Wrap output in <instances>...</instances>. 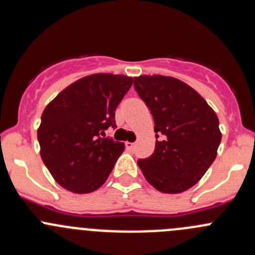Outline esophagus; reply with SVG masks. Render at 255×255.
I'll use <instances>...</instances> for the list:
<instances>
[{"instance_id":"obj_1","label":"esophagus","mask_w":255,"mask_h":255,"mask_svg":"<svg viewBox=\"0 0 255 255\" xmlns=\"http://www.w3.org/2000/svg\"><path fill=\"white\" fill-rule=\"evenodd\" d=\"M126 146H127V149L128 150H130V151H133L135 149V143H130V142H127L126 143Z\"/></svg>"}]
</instances>
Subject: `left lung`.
<instances>
[{"mask_svg":"<svg viewBox=\"0 0 255 255\" xmlns=\"http://www.w3.org/2000/svg\"><path fill=\"white\" fill-rule=\"evenodd\" d=\"M138 96L150 110L155 149L138 166L146 181L164 194L194 186L216 159L221 143L215 111L192 87L175 78H134Z\"/></svg>","mask_w":255,"mask_h":255,"instance_id":"8db88e82","label":"left lung"}]
</instances>
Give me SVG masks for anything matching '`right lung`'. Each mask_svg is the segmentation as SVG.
<instances>
[{
    "mask_svg": "<svg viewBox=\"0 0 255 255\" xmlns=\"http://www.w3.org/2000/svg\"><path fill=\"white\" fill-rule=\"evenodd\" d=\"M125 75L94 74L71 84L43 111L38 142L55 181L76 194L104 185L125 143L105 135L116 128V109L132 86Z\"/></svg>",
    "mask_w": 255,
    "mask_h": 255,
    "instance_id": "right-lung-1",
    "label": "right lung"
}]
</instances>
